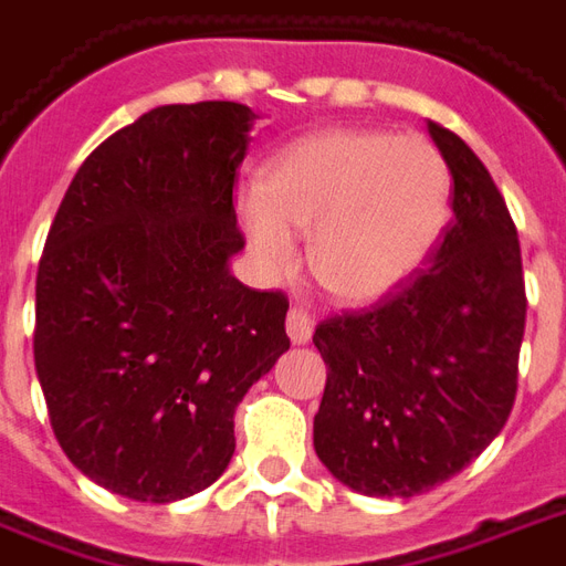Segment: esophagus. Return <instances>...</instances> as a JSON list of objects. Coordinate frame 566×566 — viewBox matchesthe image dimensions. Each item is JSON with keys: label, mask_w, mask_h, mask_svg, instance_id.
Here are the masks:
<instances>
[{"label": "esophagus", "mask_w": 566, "mask_h": 566, "mask_svg": "<svg viewBox=\"0 0 566 566\" xmlns=\"http://www.w3.org/2000/svg\"><path fill=\"white\" fill-rule=\"evenodd\" d=\"M312 333H315V321L305 315L303 308H291L287 312V336H291V342L294 345H308Z\"/></svg>", "instance_id": "34e87169"}]
</instances>
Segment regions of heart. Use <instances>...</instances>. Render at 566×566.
<instances>
[{
	"mask_svg": "<svg viewBox=\"0 0 566 566\" xmlns=\"http://www.w3.org/2000/svg\"><path fill=\"white\" fill-rule=\"evenodd\" d=\"M237 219L270 282L294 275V233L326 294L366 305L432 261L453 219V177L429 140L375 128L308 134L272 158Z\"/></svg>",
	"mask_w": 566,
	"mask_h": 566,
	"instance_id": "heart-1",
	"label": "heart"
}]
</instances>
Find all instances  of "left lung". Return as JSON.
<instances>
[{
    "instance_id": "1",
    "label": "left lung",
    "mask_w": 566,
    "mask_h": 566,
    "mask_svg": "<svg viewBox=\"0 0 566 566\" xmlns=\"http://www.w3.org/2000/svg\"><path fill=\"white\" fill-rule=\"evenodd\" d=\"M453 177V224L429 270L363 315L315 329L326 387L315 453L338 483L413 497L504 429L516 399L525 282L513 219L462 137L429 123Z\"/></svg>"
}]
</instances>
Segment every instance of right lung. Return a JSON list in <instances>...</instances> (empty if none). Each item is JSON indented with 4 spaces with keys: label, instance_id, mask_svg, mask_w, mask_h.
Wrapping results in <instances>:
<instances>
[{
    "label": "right lung",
    "instance_id": "add662e5",
    "mask_svg": "<svg viewBox=\"0 0 566 566\" xmlns=\"http://www.w3.org/2000/svg\"><path fill=\"white\" fill-rule=\"evenodd\" d=\"M261 116L165 104L107 137L71 179L35 282V371L77 471L170 504L233 455V411L291 347L287 300L230 272L245 249L237 167Z\"/></svg>",
    "mask_w": 566,
    "mask_h": 566
}]
</instances>
